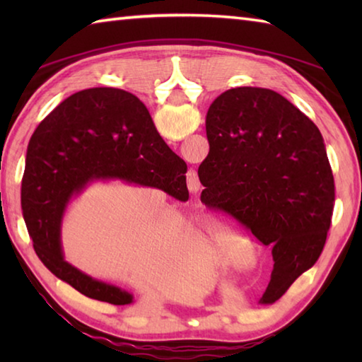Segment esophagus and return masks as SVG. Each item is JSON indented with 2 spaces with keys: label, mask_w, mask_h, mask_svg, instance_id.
Listing matches in <instances>:
<instances>
[{
  "label": "esophagus",
  "mask_w": 362,
  "mask_h": 362,
  "mask_svg": "<svg viewBox=\"0 0 362 362\" xmlns=\"http://www.w3.org/2000/svg\"><path fill=\"white\" fill-rule=\"evenodd\" d=\"M187 185H188V189L192 193H196L199 189V187H201L199 177H198V174L194 173V170H189V173L187 174Z\"/></svg>",
  "instance_id": "1"
}]
</instances>
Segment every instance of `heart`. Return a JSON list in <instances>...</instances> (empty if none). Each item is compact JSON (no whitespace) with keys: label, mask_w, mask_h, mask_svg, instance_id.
I'll list each match as a JSON object with an SVG mask.
<instances>
[{"label":"heart","mask_w":362,"mask_h":362,"mask_svg":"<svg viewBox=\"0 0 362 362\" xmlns=\"http://www.w3.org/2000/svg\"><path fill=\"white\" fill-rule=\"evenodd\" d=\"M238 243L240 238L217 220L207 218L201 223V249L209 257L230 255Z\"/></svg>","instance_id":"obj_1"}]
</instances>
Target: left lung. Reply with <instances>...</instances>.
I'll list each match as a JSON object with an SVG mask.
<instances>
[{"label":"left lung","mask_w":362,"mask_h":362,"mask_svg":"<svg viewBox=\"0 0 362 362\" xmlns=\"http://www.w3.org/2000/svg\"><path fill=\"white\" fill-rule=\"evenodd\" d=\"M206 132L201 201L273 247L267 291L276 302L320 259L332 222L335 185L321 132L283 95L260 88L220 94Z\"/></svg>","instance_id":"1"}]
</instances>
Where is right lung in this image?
Returning <instances> with one entry per match:
<instances>
[{"label":"right lung","instance_id":"add662e5","mask_svg":"<svg viewBox=\"0 0 362 362\" xmlns=\"http://www.w3.org/2000/svg\"><path fill=\"white\" fill-rule=\"evenodd\" d=\"M187 163L159 136L136 95L93 88L70 95L49 113L30 139L21 203L40 260L83 296L129 305L132 293L90 278L64 259L62 220L70 201L94 182L121 180L156 187L188 199Z\"/></svg>","mask_w":362,"mask_h":362}]
</instances>
